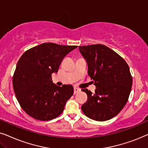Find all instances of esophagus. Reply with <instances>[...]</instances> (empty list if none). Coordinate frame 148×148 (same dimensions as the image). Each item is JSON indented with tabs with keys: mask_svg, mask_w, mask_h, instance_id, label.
<instances>
[{
	"mask_svg": "<svg viewBox=\"0 0 148 148\" xmlns=\"http://www.w3.org/2000/svg\"><path fill=\"white\" fill-rule=\"evenodd\" d=\"M80 91V88H78L77 87H74V94L75 95L76 93H78V92H79Z\"/></svg>",
	"mask_w": 148,
	"mask_h": 148,
	"instance_id": "1",
	"label": "esophagus"
}]
</instances>
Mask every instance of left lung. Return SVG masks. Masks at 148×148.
I'll list each match as a JSON object with an SVG mask.
<instances>
[{"label": "left lung", "instance_id": "obj_1", "mask_svg": "<svg viewBox=\"0 0 148 148\" xmlns=\"http://www.w3.org/2000/svg\"><path fill=\"white\" fill-rule=\"evenodd\" d=\"M88 64V74L94 80L93 94L87 88V101L82 106L83 113L90 119L106 121L123 110L131 90L132 76L123 58L103 45L79 47Z\"/></svg>", "mask_w": 148, "mask_h": 148}]
</instances>
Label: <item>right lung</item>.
Returning <instances> with one entry per match:
<instances>
[{"label": "right lung", "mask_w": 148, "mask_h": 148, "mask_svg": "<svg viewBox=\"0 0 148 148\" xmlns=\"http://www.w3.org/2000/svg\"><path fill=\"white\" fill-rule=\"evenodd\" d=\"M77 46L42 43L28 49L17 62L13 76L15 96L26 114L38 121L59 116L72 97L70 84L57 86L51 74L58 72L64 57Z\"/></svg>", "instance_id": "obj_1"}]
</instances>
